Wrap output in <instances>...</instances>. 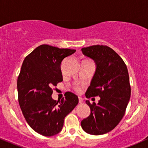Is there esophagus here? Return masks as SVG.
<instances>
[{
  "label": "esophagus",
  "instance_id": "obj_1",
  "mask_svg": "<svg viewBox=\"0 0 148 148\" xmlns=\"http://www.w3.org/2000/svg\"><path fill=\"white\" fill-rule=\"evenodd\" d=\"M79 101L80 103H83V99H82V98L79 97Z\"/></svg>",
  "mask_w": 148,
  "mask_h": 148
}]
</instances>
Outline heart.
<instances>
[{
    "instance_id": "heart-1",
    "label": "heart",
    "mask_w": 148,
    "mask_h": 148,
    "mask_svg": "<svg viewBox=\"0 0 148 148\" xmlns=\"http://www.w3.org/2000/svg\"><path fill=\"white\" fill-rule=\"evenodd\" d=\"M76 90L77 92H81V88L80 87H76Z\"/></svg>"
}]
</instances>
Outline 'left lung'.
I'll list each match as a JSON object with an SVG mask.
<instances>
[{
    "instance_id": "left-lung-1",
    "label": "left lung",
    "mask_w": 148,
    "mask_h": 148,
    "mask_svg": "<svg viewBox=\"0 0 148 148\" xmlns=\"http://www.w3.org/2000/svg\"><path fill=\"white\" fill-rule=\"evenodd\" d=\"M81 51L96 64L86 97L99 96L100 99L97 104L86 100L90 114L81 125L86 133L101 135L113 130L125 115L131 96L128 70L122 58L107 46L93 45Z\"/></svg>"
}]
</instances>
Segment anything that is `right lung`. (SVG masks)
Masks as SVG:
<instances>
[{"label": "right lung", "mask_w": 148, "mask_h": 148, "mask_svg": "<svg viewBox=\"0 0 148 148\" xmlns=\"http://www.w3.org/2000/svg\"><path fill=\"white\" fill-rule=\"evenodd\" d=\"M76 50L39 46L27 56L17 79L18 100L23 116L34 131L45 136L58 134L64 120L79 103L74 93L53 100V87L62 81L60 64Z\"/></svg>", "instance_id": "obj_1"}]
</instances>
